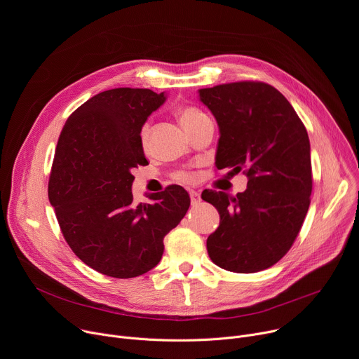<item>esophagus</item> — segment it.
I'll return each mask as SVG.
<instances>
[{"instance_id": "1", "label": "esophagus", "mask_w": 359, "mask_h": 359, "mask_svg": "<svg viewBox=\"0 0 359 359\" xmlns=\"http://www.w3.org/2000/svg\"><path fill=\"white\" fill-rule=\"evenodd\" d=\"M189 197H191V204L192 205H197L201 201V197L197 191H191L189 192Z\"/></svg>"}]
</instances>
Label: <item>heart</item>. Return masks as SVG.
I'll use <instances>...</instances> for the list:
<instances>
[{"mask_svg":"<svg viewBox=\"0 0 359 359\" xmlns=\"http://www.w3.org/2000/svg\"><path fill=\"white\" fill-rule=\"evenodd\" d=\"M203 116H205V115L201 112V110H198L197 107H182V109L178 110V118H180V122H181L182 126H185L189 122H194V121H197V119H200ZM147 140H148V126L145 125L142 128V130H141V142L145 144ZM180 178L185 180V181L189 180L188 175H180Z\"/></svg>","mask_w":359,"mask_h":359,"instance_id":"b5f03b06","label":"heart"}]
</instances>
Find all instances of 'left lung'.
Masks as SVG:
<instances>
[{
    "mask_svg": "<svg viewBox=\"0 0 359 359\" xmlns=\"http://www.w3.org/2000/svg\"><path fill=\"white\" fill-rule=\"evenodd\" d=\"M198 96L219 130L215 167L244 170L249 180L236 197L203 192L219 212L208 256L229 271L264 270L289 252L311 204L308 132L287 99L262 81L200 89Z\"/></svg>",
    "mask_w": 359,
    "mask_h": 359,
    "instance_id": "obj_1",
    "label": "left lung"
}]
</instances>
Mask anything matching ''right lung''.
Returning <instances> with one entry per match:
<instances>
[{"mask_svg":"<svg viewBox=\"0 0 359 359\" xmlns=\"http://www.w3.org/2000/svg\"><path fill=\"white\" fill-rule=\"evenodd\" d=\"M167 95L119 88L85 102L66 121L48 200L73 253L99 273L129 279L154 269L163 237L184 218L188 192L171 185L133 204L132 170L147 165L141 130Z\"/></svg>","mask_w":359,"mask_h":359,"instance_id":"right-lung-1","label":"right lung"}]
</instances>
